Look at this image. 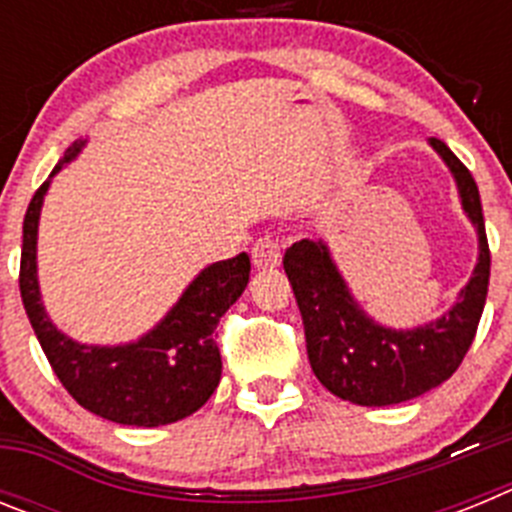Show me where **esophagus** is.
<instances>
[{
  "mask_svg": "<svg viewBox=\"0 0 512 512\" xmlns=\"http://www.w3.org/2000/svg\"><path fill=\"white\" fill-rule=\"evenodd\" d=\"M251 261L256 269H274L282 261V246L274 238H259L251 248Z\"/></svg>",
  "mask_w": 512,
  "mask_h": 512,
  "instance_id": "obj_1",
  "label": "esophagus"
}]
</instances>
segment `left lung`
Listing matches in <instances>:
<instances>
[{"label":"left lung","mask_w":512,"mask_h":512,"mask_svg":"<svg viewBox=\"0 0 512 512\" xmlns=\"http://www.w3.org/2000/svg\"><path fill=\"white\" fill-rule=\"evenodd\" d=\"M431 146L449 164L461 205L479 233V261L459 302L441 320L415 330H392L366 318L320 241H300L284 253V271L305 323L315 377L336 397L366 408L413 400L459 369L477 333L490 284V246L472 171L443 140Z\"/></svg>","instance_id":"obj_1"}]
</instances>
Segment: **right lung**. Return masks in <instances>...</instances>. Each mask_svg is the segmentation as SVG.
Returning <instances> with one entry per match:
<instances>
[{
	"instance_id": "add662e5",
	"label": "right lung",
	"mask_w": 512,
	"mask_h": 512,
	"mask_svg": "<svg viewBox=\"0 0 512 512\" xmlns=\"http://www.w3.org/2000/svg\"><path fill=\"white\" fill-rule=\"evenodd\" d=\"M81 146L84 143L76 140L66 148L53 174L69 164ZM45 192L48 182L33 194L22 223L20 295L45 359L66 392L89 413L138 428L176 423L197 413L220 382L223 359L215 343V328L246 289L251 274L248 253L207 266L174 310L138 343L115 348L84 346L56 330L40 302L35 243Z\"/></svg>"
}]
</instances>
